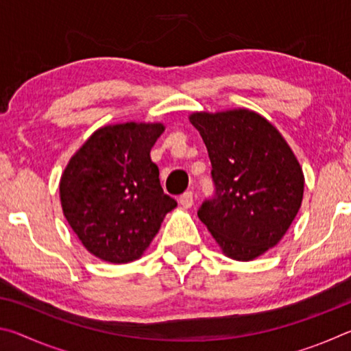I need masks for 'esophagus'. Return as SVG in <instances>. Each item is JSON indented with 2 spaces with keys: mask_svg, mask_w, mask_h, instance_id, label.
<instances>
[{
  "mask_svg": "<svg viewBox=\"0 0 351 351\" xmlns=\"http://www.w3.org/2000/svg\"><path fill=\"white\" fill-rule=\"evenodd\" d=\"M178 201H180V204L184 207V209H190V207L193 206V193L192 192L182 193Z\"/></svg>",
  "mask_w": 351,
  "mask_h": 351,
  "instance_id": "obj_1",
  "label": "esophagus"
}]
</instances>
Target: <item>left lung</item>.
<instances>
[{
  "label": "left lung",
  "instance_id": "left-lung-1",
  "mask_svg": "<svg viewBox=\"0 0 351 351\" xmlns=\"http://www.w3.org/2000/svg\"><path fill=\"white\" fill-rule=\"evenodd\" d=\"M212 164L215 195L198 209L224 255L241 261L274 247L304 198V171L278 130L258 112L239 108L193 112Z\"/></svg>",
  "mask_w": 351,
  "mask_h": 351
}]
</instances>
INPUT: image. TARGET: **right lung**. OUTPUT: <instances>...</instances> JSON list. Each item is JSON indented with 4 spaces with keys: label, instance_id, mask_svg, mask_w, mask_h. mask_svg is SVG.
<instances>
[{
    "label": "right lung",
    "instance_id": "1",
    "mask_svg": "<svg viewBox=\"0 0 351 351\" xmlns=\"http://www.w3.org/2000/svg\"><path fill=\"white\" fill-rule=\"evenodd\" d=\"M162 132V123L106 125L69 159L60 180L62 209L97 258L117 265L138 260L176 207L150 158Z\"/></svg>",
    "mask_w": 351,
    "mask_h": 351
}]
</instances>
